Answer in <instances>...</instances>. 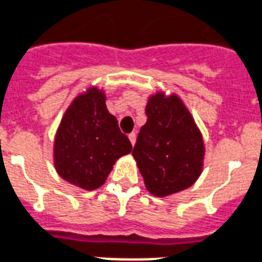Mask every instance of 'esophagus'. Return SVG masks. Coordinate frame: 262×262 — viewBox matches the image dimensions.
Listing matches in <instances>:
<instances>
[{"instance_id":"1","label":"esophagus","mask_w":262,"mask_h":262,"mask_svg":"<svg viewBox=\"0 0 262 262\" xmlns=\"http://www.w3.org/2000/svg\"><path fill=\"white\" fill-rule=\"evenodd\" d=\"M128 138H129V142L133 143V146H134V145H135V141H137V134L131 133L128 135Z\"/></svg>"}]
</instances>
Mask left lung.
<instances>
[{
    "label": "left lung",
    "mask_w": 262,
    "mask_h": 262,
    "mask_svg": "<svg viewBox=\"0 0 262 262\" xmlns=\"http://www.w3.org/2000/svg\"><path fill=\"white\" fill-rule=\"evenodd\" d=\"M147 120L133 156L146 189L166 198L188 189L203 171L204 142L188 107L176 94L156 92L147 99Z\"/></svg>",
    "instance_id": "8db88e82"
}]
</instances>
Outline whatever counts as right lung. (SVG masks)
<instances>
[{"label":"right lung","mask_w":262,"mask_h":262,"mask_svg":"<svg viewBox=\"0 0 262 262\" xmlns=\"http://www.w3.org/2000/svg\"><path fill=\"white\" fill-rule=\"evenodd\" d=\"M131 150L129 139L106 107L105 91L91 86L73 99L60 120L54 142L55 170L72 185L94 190Z\"/></svg>","instance_id":"obj_1"}]
</instances>
